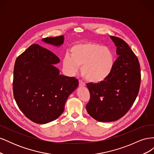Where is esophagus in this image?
<instances>
[{
	"label": "esophagus",
	"instance_id": "esophagus-1",
	"mask_svg": "<svg viewBox=\"0 0 154 154\" xmlns=\"http://www.w3.org/2000/svg\"><path fill=\"white\" fill-rule=\"evenodd\" d=\"M79 85H80V86H85V83L83 82L82 80H79Z\"/></svg>",
	"mask_w": 154,
	"mask_h": 154
}]
</instances>
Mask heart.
<instances>
[{"label":"heart","mask_w":154,"mask_h":154,"mask_svg":"<svg viewBox=\"0 0 154 154\" xmlns=\"http://www.w3.org/2000/svg\"><path fill=\"white\" fill-rule=\"evenodd\" d=\"M63 66L71 72L82 67V73L86 80L95 83L105 81L112 71L115 58L110 48L94 42L74 45L71 54L67 53L63 58Z\"/></svg>","instance_id":"heart-1"}]
</instances>
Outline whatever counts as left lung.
Segmentation results:
<instances>
[{
  "label": "left lung",
  "instance_id": "left-lung-1",
  "mask_svg": "<svg viewBox=\"0 0 154 154\" xmlns=\"http://www.w3.org/2000/svg\"><path fill=\"white\" fill-rule=\"evenodd\" d=\"M119 56L110 76L98 83H88L90 100L86 105L89 115L101 122H111L122 118L136 100L141 83L138 58L125 42L110 36Z\"/></svg>",
  "mask_w": 154,
  "mask_h": 154
}]
</instances>
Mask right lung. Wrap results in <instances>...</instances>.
<instances>
[{
    "label": "right lung",
    "instance_id": "obj_1",
    "mask_svg": "<svg viewBox=\"0 0 154 154\" xmlns=\"http://www.w3.org/2000/svg\"><path fill=\"white\" fill-rule=\"evenodd\" d=\"M42 41L60 46L64 36L48 37ZM58 62L57 55L38 44L29 46L16 59L13 96L23 114L35 123L45 124L57 119L69 96L78 86L76 78L60 74L54 66Z\"/></svg>",
    "mask_w": 154,
    "mask_h": 154
}]
</instances>
